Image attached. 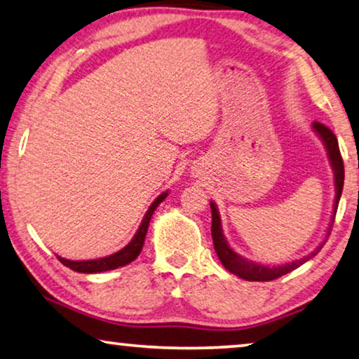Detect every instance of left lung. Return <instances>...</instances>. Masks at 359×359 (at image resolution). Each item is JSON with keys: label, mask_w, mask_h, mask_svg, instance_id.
<instances>
[{"label": "left lung", "mask_w": 359, "mask_h": 359, "mask_svg": "<svg viewBox=\"0 0 359 359\" xmlns=\"http://www.w3.org/2000/svg\"><path fill=\"white\" fill-rule=\"evenodd\" d=\"M313 128H314V132H316L318 135L323 138L325 149H327V154H329L330 165H332V169H334V177H335V201H334V216H332V222H334L337 206H339L341 190H344V179H345L344 159H341V154H340V149H339V142H337V137L334 135V132L330 130L329 127L320 124V122H314ZM211 212H212L211 235H212V243H214V250H216V253H217V258L221 259L222 266L226 267L227 271H231L232 274L242 277V279H245V280L267 282V280L279 279V277L288 274L290 271L297 269V267H299L303 263H306V261L311 259L313 256H316L325 243V240H324V242L320 243L311 255L304 256V258H302V259L292 261V263H288V264H282V266L258 264V263H253V261L245 259L243 256L237 255L231 247H229L227 240L222 233L221 217H219V211H217V208H216V205H214V203H211ZM332 222H330V226H329L327 237L330 233V229H332Z\"/></svg>", "instance_id": "obj_1"}]
</instances>
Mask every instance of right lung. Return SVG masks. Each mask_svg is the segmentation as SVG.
<instances>
[{
  "mask_svg": "<svg viewBox=\"0 0 359 359\" xmlns=\"http://www.w3.org/2000/svg\"><path fill=\"white\" fill-rule=\"evenodd\" d=\"M165 196H168V191H164V194L159 195L156 200L151 203V206H149V210L147 211L145 217H143L140 227H138L135 237L130 240V243H128L127 247L119 250L117 253L106 256V258L88 259V261H71V259L61 258V256H57V259H60L64 266L69 267V269H72L76 272H83V274H93V272L111 271V269H116V267H122L128 263H132V261L135 259L138 255H140V251L143 248V242H145L147 231H148L149 221H151L154 210L161 205Z\"/></svg>",
  "mask_w": 359,
  "mask_h": 359,
  "instance_id": "1",
  "label": "right lung"
}]
</instances>
